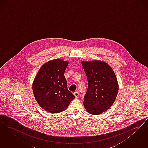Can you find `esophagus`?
<instances>
[{
    "mask_svg": "<svg viewBox=\"0 0 148 148\" xmlns=\"http://www.w3.org/2000/svg\"><path fill=\"white\" fill-rule=\"evenodd\" d=\"M73 95H74V96H75L76 98H78L79 96V93H78L77 92H74V93H73Z\"/></svg>",
    "mask_w": 148,
    "mask_h": 148,
    "instance_id": "34e87169",
    "label": "esophagus"
}]
</instances>
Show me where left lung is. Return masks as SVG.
<instances>
[{
    "mask_svg": "<svg viewBox=\"0 0 148 148\" xmlns=\"http://www.w3.org/2000/svg\"><path fill=\"white\" fill-rule=\"evenodd\" d=\"M87 78L88 88L84 105L87 112L99 115L109 109L117 96L119 85L112 68L101 60L81 62Z\"/></svg>",
    "mask_w": 148,
    "mask_h": 148,
    "instance_id": "left-lung-1",
    "label": "left lung"
}]
</instances>
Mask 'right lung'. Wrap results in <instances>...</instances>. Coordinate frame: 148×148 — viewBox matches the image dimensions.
<instances>
[{"label": "right lung", "mask_w": 148, "mask_h": 148, "mask_svg": "<svg viewBox=\"0 0 148 148\" xmlns=\"http://www.w3.org/2000/svg\"><path fill=\"white\" fill-rule=\"evenodd\" d=\"M67 61L57 58L43 64L32 83L34 96L39 106L51 113H58L67 109L75 98L67 89L64 76Z\"/></svg>", "instance_id": "add662e5"}]
</instances>
